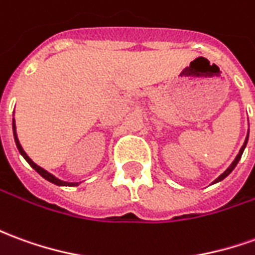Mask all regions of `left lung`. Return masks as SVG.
I'll return each mask as SVG.
<instances>
[{"instance_id":"8db88e82","label":"left lung","mask_w":255,"mask_h":255,"mask_svg":"<svg viewBox=\"0 0 255 255\" xmlns=\"http://www.w3.org/2000/svg\"><path fill=\"white\" fill-rule=\"evenodd\" d=\"M247 140H249V133H247V138H246L245 143H243V146H242V149H240L239 154H238V156H236V158H235V161H233L232 164L229 165V168H228V170L225 171V172H224V174H221L220 177L217 178V179H215V181H214V182H213V183H215V182H220V181H222V179H224V178H227L228 175H229V174H231V172H232L233 168H235V167H236V164H238V163H239V160H240V157H242V154H243V150H245L246 145H247Z\"/></svg>"}]
</instances>
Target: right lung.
Listing matches in <instances>:
<instances>
[{
    "label": "right lung",
    "mask_w": 255,
    "mask_h": 255,
    "mask_svg": "<svg viewBox=\"0 0 255 255\" xmlns=\"http://www.w3.org/2000/svg\"><path fill=\"white\" fill-rule=\"evenodd\" d=\"M12 128H13V136H15V143L16 146H17V149H19V152H20V154H22L23 157L26 158V161H27L28 164L31 165L33 168H34L38 174H40L41 177L45 178L47 181H49V182L55 183V185H59V186H77L78 182H65V181H60V179H58V178L55 177V175H52V174H49L48 171H45L44 168H41L40 165H37L31 160V158L28 157L27 154H26V152L23 150L22 145H20V142H19V139H17V135H16V126H15V119H13V123H12Z\"/></svg>",
    "instance_id": "1"
}]
</instances>
